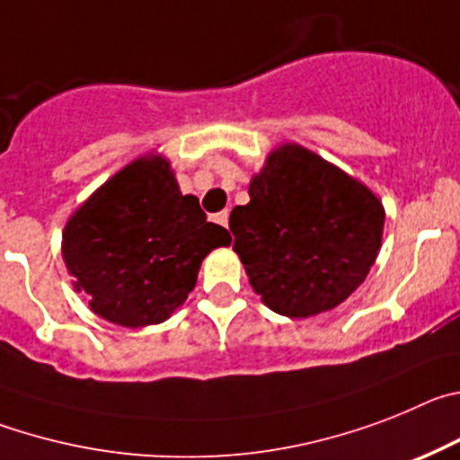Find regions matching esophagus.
Segmentation results:
<instances>
[{
  "mask_svg": "<svg viewBox=\"0 0 460 460\" xmlns=\"http://www.w3.org/2000/svg\"><path fill=\"white\" fill-rule=\"evenodd\" d=\"M213 220L217 222L220 226H226V225H229V210H222V213L213 215Z\"/></svg>",
  "mask_w": 460,
  "mask_h": 460,
  "instance_id": "obj_1",
  "label": "esophagus"
}]
</instances>
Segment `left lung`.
<instances>
[{"label":"left lung","instance_id":"left-lung-1","mask_svg":"<svg viewBox=\"0 0 460 460\" xmlns=\"http://www.w3.org/2000/svg\"><path fill=\"white\" fill-rule=\"evenodd\" d=\"M385 208L369 188L300 144H281L231 210L234 250L263 305L307 318L341 305L369 275Z\"/></svg>","mask_w":460,"mask_h":460}]
</instances>
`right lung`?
I'll return each instance as SVG.
<instances>
[{
	"label": "right lung",
	"instance_id": "1",
	"mask_svg": "<svg viewBox=\"0 0 460 460\" xmlns=\"http://www.w3.org/2000/svg\"><path fill=\"white\" fill-rule=\"evenodd\" d=\"M225 226L206 222L163 155H144L114 173L64 226L66 268L91 312L123 328L155 325L181 307L201 261L226 247Z\"/></svg>",
	"mask_w": 460,
	"mask_h": 460
}]
</instances>
